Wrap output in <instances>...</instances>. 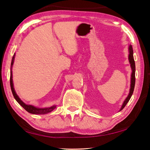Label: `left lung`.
Wrapping results in <instances>:
<instances>
[{
	"label": "left lung",
	"mask_w": 150,
	"mask_h": 150,
	"mask_svg": "<svg viewBox=\"0 0 150 150\" xmlns=\"http://www.w3.org/2000/svg\"><path fill=\"white\" fill-rule=\"evenodd\" d=\"M128 50H129V54H128V60H129V63L130 64V67L132 69V74H131V81H130V91H129V94L127 97L126 98V99L124 100V103L122 105L121 108L120 109V111L122 110V109L125 107V106L126 105V104L128 103V101L130 100V98L132 95L133 92H134V86H135V71H136V66H135V62H134V56H133V49H132V45H129L128 47Z\"/></svg>",
	"instance_id": "8db88e82"
}]
</instances>
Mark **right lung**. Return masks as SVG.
<instances>
[{
    "label": "right lung",
    "mask_w": 150,
    "mask_h": 150,
    "mask_svg": "<svg viewBox=\"0 0 150 150\" xmlns=\"http://www.w3.org/2000/svg\"><path fill=\"white\" fill-rule=\"evenodd\" d=\"M14 58H15V54H14L13 57H12V62H11V78H10V83H11V91L12 93V95H13L14 97L18 103L20 104V105H21L22 107H23L25 110L27 112H28L29 113L33 114V115H45V114H47L53 111L54 109L56 108V105H53L50 107H46V108H38L35 107V106L31 105H26V103H24L23 101H22L19 96L16 93V91L14 90V84H13V80H12V66L14 64Z\"/></svg>",
    "instance_id": "obj_1"
}]
</instances>
